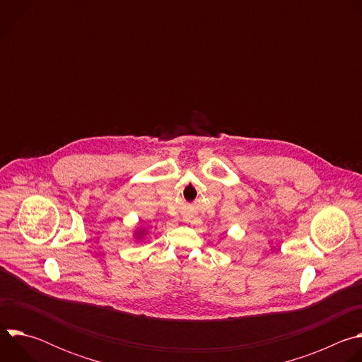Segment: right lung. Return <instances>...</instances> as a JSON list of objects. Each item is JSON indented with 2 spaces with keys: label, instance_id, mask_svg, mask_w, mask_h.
Instances as JSON below:
<instances>
[{
  "label": "right lung",
  "instance_id": "obj_1",
  "mask_svg": "<svg viewBox=\"0 0 362 362\" xmlns=\"http://www.w3.org/2000/svg\"><path fill=\"white\" fill-rule=\"evenodd\" d=\"M141 233H143V230H141V232H140V235H141Z\"/></svg>",
  "mask_w": 362,
  "mask_h": 362
}]
</instances>
